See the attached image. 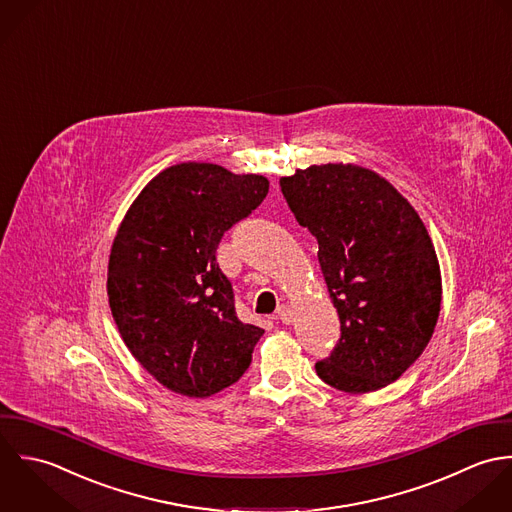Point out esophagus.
<instances>
[{
	"instance_id": "esophagus-1",
	"label": "esophagus",
	"mask_w": 512,
	"mask_h": 512,
	"mask_svg": "<svg viewBox=\"0 0 512 512\" xmlns=\"http://www.w3.org/2000/svg\"><path fill=\"white\" fill-rule=\"evenodd\" d=\"M277 318L283 322V324H291L293 322V312L287 305H281L277 308Z\"/></svg>"
}]
</instances>
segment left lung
I'll return each instance as SVG.
<instances>
[{
  "label": "left lung",
  "mask_w": 512,
  "mask_h": 512,
  "mask_svg": "<svg viewBox=\"0 0 512 512\" xmlns=\"http://www.w3.org/2000/svg\"><path fill=\"white\" fill-rule=\"evenodd\" d=\"M340 318V338L314 364L328 386L376 392L421 356L437 324L441 273L417 211L376 172L322 164L281 178Z\"/></svg>",
  "instance_id": "1"
}]
</instances>
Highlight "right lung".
<instances>
[{
  "mask_svg": "<svg viewBox=\"0 0 512 512\" xmlns=\"http://www.w3.org/2000/svg\"><path fill=\"white\" fill-rule=\"evenodd\" d=\"M267 192L263 176L186 162L160 172L118 227L108 305L132 356L176 394L207 398L251 364L265 330L237 318L215 253Z\"/></svg>",
  "mask_w": 512,
  "mask_h": 512,
  "instance_id": "obj_1",
  "label": "right lung"
}]
</instances>
